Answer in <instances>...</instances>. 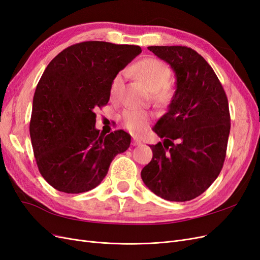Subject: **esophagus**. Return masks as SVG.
<instances>
[{
    "label": "esophagus",
    "mask_w": 260,
    "mask_h": 260,
    "mask_svg": "<svg viewBox=\"0 0 260 260\" xmlns=\"http://www.w3.org/2000/svg\"><path fill=\"white\" fill-rule=\"evenodd\" d=\"M132 144L133 145H140V144H142V141H141L139 138H137V137H133V140H132Z\"/></svg>",
    "instance_id": "obj_1"
}]
</instances>
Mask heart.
I'll return each mask as SVG.
<instances>
[{"mask_svg":"<svg viewBox=\"0 0 260 260\" xmlns=\"http://www.w3.org/2000/svg\"><path fill=\"white\" fill-rule=\"evenodd\" d=\"M129 73L143 81L148 89L153 91L154 98L160 103H165L170 99L171 90L167 84L170 78V69L162 61L155 58H144L132 66L129 69ZM122 85L123 74L119 73L114 78L111 84V96L113 100L120 98ZM148 120V115L138 109H128L122 117L123 125L133 133L142 131L146 127Z\"/></svg>","mask_w":260,"mask_h":260,"instance_id":"1","label":"heart"}]
</instances>
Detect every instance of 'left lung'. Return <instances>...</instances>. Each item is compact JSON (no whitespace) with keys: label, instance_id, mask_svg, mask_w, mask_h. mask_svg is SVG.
<instances>
[{"label":"left lung","instance_id":"1","mask_svg":"<svg viewBox=\"0 0 260 260\" xmlns=\"http://www.w3.org/2000/svg\"><path fill=\"white\" fill-rule=\"evenodd\" d=\"M175 73L168 111L153 131L162 142L149 145L153 158L141 171L154 194L171 202L191 201L217 179L230 133L228 99L212 68L186 46H148Z\"/></svg>","mask_w":260,"mask_h":260}]
</instances>
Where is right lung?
I'll list each match as a JSON object with an SVG mask.
<instances>
[{
  "label": "right lung",
  "mask_w": 260,
  "mask_h": 260,
  "mask_svg": "<svg viewBox=\"0 0 260 260\" xmlns=\"http://www.w3.org/2000/svg\"><path fill=\"white\" fill-rule=\"evenodd\" d=\"M141 52L138 45L88 41L61 51L45 68L29 130L40 174L57 191L96 187L115 156L129 148L123 130L100 135L94 111L108 103L113 79Z\"/></svg>",
  "instance_id": "add662e5"
}]
</instances>
